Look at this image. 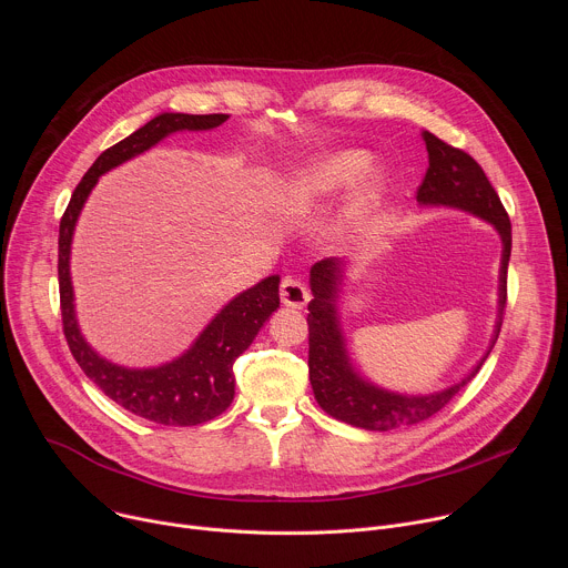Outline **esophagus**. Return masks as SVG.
Here are the masks:
<instances>
[{
  "label": "esophagus",
  "mask_w": 568,
  "mask_h": 568,
  "mask_svg": "<svg viewBox=\"0 0 568 568\" xmlns=\"http://www.w3.org/2000/svg\"><path fill=\"white\" fill-rule=\"evenodd\" d=\"M281 301L283 305L287 307H294V310H303L310 301V292L305 290V285L296 278H285L281 283Z\"/></svg>",
  "instance_id": "esophagus-1"
}]
</instances>
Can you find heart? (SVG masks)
<instances>
[{
  "instance_id": "obj_1",
  "label": "heart",
  "mask_w": 568,
  "mask_h": 568,
  "mask_svg": "<svg viewBox=\"0 0 568 568\" xmlns=\"http://www.w3.org/2000/svg\"><path fill=\"white\" fill-rule=\"evenodd\" d=\"M371 166L366 150H331L303 161L285 173L276 186L274 209L290 220H307L331 206L349 186L342 220L337 224L339 240H353L375 215L384 195V175Z\"/></svg>"
}]
</instances>
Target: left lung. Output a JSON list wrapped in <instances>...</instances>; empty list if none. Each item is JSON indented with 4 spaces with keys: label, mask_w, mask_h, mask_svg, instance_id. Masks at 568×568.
<instances>
[{
    "label": "left lung",
    "mask_w": 568,
    "mask_h": 568,
    "mask_svg": "<svg viewBox=\"0 0 568 568\" xmlns=\"http://www.w3.org/2000/svg\"><path fill=\"white\" fill-rule=\"evenodd\" d=\"M423 141L429 152V169L418 189L420 206H449L471 213L488 224H493L501 237V267H499V314L495 321V333L488 351L476 362V366L456 384L425 393L409 395L388 390L384 386L366 379L351 362L346 337L339 318V296L346 281L348 261L326 258L312 265L310 290L312 301L307 303V326H310V384L318 407L328 416L362 427L368 432H388L423 423L438 414L445 404L478 373L483 362L497 344L501 331V314L506 305V278L508 261L513 250L510 217L485 178L476 161L449 143L440 141L432 132H423Z\"/></svg>",
    "instance_id": "1"
}]
</instances>
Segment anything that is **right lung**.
<instances>
[{"label": "right lung", "instance_id": "right-lung-1", "mask_svg": "<svg viewBox=\"0 0 568 568\" xmlns=\"http://www.w3.org/2000/svg\"><path fill=\"white\" fill-rule=\"evenodd\" d=\"M229 114H180L161 112L143 128L114 143L94 161L75 186L69 206L60 220L58 237V281L60 310L69 351L83 373L116 404L130 414L169 427H193L213 420L226 412L235 395L233 364L256 339L265 321L276 312L281 276H267L254 287L233 296L197 335V339L180 357L150 366L128 368L99 355L80 333L73 285H71V240L75 222L83 211L99 178L125 164L128 159L150 150L173 132L213 130L222 125Z\"/></svg>", "mask_w": 568, "mask_h": 568}]
</instances>
